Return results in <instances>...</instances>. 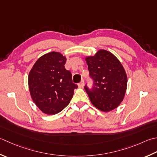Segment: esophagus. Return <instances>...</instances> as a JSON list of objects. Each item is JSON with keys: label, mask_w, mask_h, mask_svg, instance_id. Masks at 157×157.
<instances>
[{"label": "esophagus", "mask_w": 157, "mask_h": 157, "mask_svg": "<svg viewBox=\"0 0 157 157\" xmlns=\"http://www.w3.org/2000/svg\"><path fill=\"white\" fill-rule=\"evenodd\" d=\"M78 86H79V88H83V87H84V82L82 80V81L78 84Z\"/></svg>", "instance_id": "1"}]
</instances>
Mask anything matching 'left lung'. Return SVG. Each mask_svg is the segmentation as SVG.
I'll return each instance as SVG.
<instances>
[{"mask_svg":"<svg viewBox=\"0 0 157 157\" xmlns=\"http://www.w3.org/2000/svg\"><path fill=\"white\" fill-rule=\"evenodd\" d=\"M94 87L85 90L92 104L98 109L109 112L123 101L127 87V75L123 66L111 52L98 50L94 56H85Z\"/></svg>","mask_w":157,"mask_h":157,"instance_id":"1","label":"left lung"}]
</instances>
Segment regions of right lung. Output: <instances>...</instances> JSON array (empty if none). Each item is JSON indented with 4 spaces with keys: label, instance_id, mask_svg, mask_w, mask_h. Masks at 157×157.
Returning a JSON list of instances; mask_svg holds the SVG:
<instances>
[{
    "label": "right lung",
    "instance_id": "add662e5",
    "mask_svg": "<svg viewBox=\"0 0 157 157\" xmlns=\"http://www.w3.org/2000/svg\"><path fill=\"white\" fill-rule=\"evenodd\" d=\"M66 60L60 52H49L38 58L29 72L30 97L45 114H56L65 108L78 88L71 73L64 68Z\"/></svg>",
    "mask_w": 157,
    "mask_h": 157
}]
</instances>
